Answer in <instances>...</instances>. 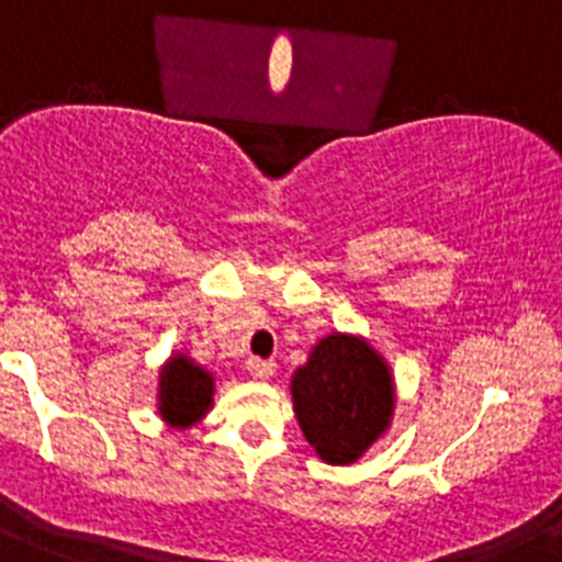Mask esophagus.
Wrapping results in <instances>:
<instances>
[{
  "label": "esophagus",
  "mask_w": 562,
  "mask_h": 562,
  "mask_svg": "<svg viewBox=\"0 0 562 562\" xmlns=\"http://www.w3.org/2000/svg\"><path fill=\"white\" fill-rule=\"evenodd\" d=\"M247 371H250L256 380H270V376L276 374V362L261 360V357H250V360H247Z\"/></svg>",
  "instance_id": "34e87169"
}]
</instances>
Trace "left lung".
Listing matches in <instances>:
<instances>
[{
	"mask_svg": "<svg viewBox=\"0 0 562 562\" xmlns=\"http://www.w3.org/2000/svg\"><path fill=\"white\" fill-rule=\"evenodd\" d=\"M292 405L315 453L351 464L394 419V376L362 337L331 331L292 374Z\"/></svg>",
	"mask_w": 562,
	"mask_h": 562,
	"instance_id": "obj_1",
	"label": "left lung"
}]
</instances>
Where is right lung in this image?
<instances>
[{"label":"right lung","instance_id":"1","mask_svg":"<svg viewBox=\"0 0 562 562\" xmlns=\"http://www.w3.org/2000/svg\"><path fill=\"white\" fill-rule=\"evenodd\" d=\"M157 411L171 428H191L213 405V374L186 355H171L160 369Z\"/></svg>","mask_w":562,"mask_h":562}]
</instances>
